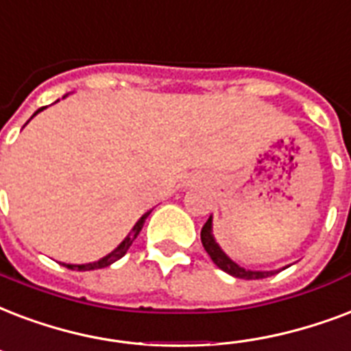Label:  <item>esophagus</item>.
Instances as JSON below:
<instances>
[{
    "mask_svg": "<svg viewBox=\"0 0 351 351\" xmlns=\"http://www.w3.org/2000/svg\"><path fill=\"white\" fill-rule=\"evenodd\" d=\"M199 178H193V180H191V184H199Z\"/></svg>",
    "mask_w": 351,
    "mask_h": 351,
    "instance_id": "obj_1",
    "label": "esophagus"
}]
</instances>
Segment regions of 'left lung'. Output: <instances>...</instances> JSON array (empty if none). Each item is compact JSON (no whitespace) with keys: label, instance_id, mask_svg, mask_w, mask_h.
I'll return each mask as SVG.
<instances>
[{"label":"left lung","instance_id":"obj_1","mask_svg":"<svg viewBox=\"0 0 351 351\" xmlns=\"http://www.w3.org/2000/svg\"><path fill=\"white\" fill-rule=\"evenodd\" d=\"M200 241H202V247L208 252V256L211 258V261L217 265L219 269L224 272H228L230 276L241 278V280H261V278L272 276L280 271H250V269H245L241 267L239 263H235L234 259H230L226 256L223 248L219 247L217 239L213 235V217L210 215V219L206 221V224L200 230Z\"/></svg>","mask_w":351,"mask_h":351}]
</instances>
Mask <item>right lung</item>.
<instances>
[{"instance_id": "add662e5", "label": "right lung", "mask_w": 351, "mask_h": 351, "mask_svg": "<svg viewBox=\"0 0 351 351\" xmlns=\"http://www.w3.org/2000/svg\"><path fill=\"white\" fill-rule=\"evenodd\" d=\"M64 97H68V93H66ZM44 108H45V106H44ZM44 108H38V110H36L33 114V117L36 116V114H40V112L44 110ZM33 117H31V119H33ZM27 123H29V121H27ZM27 123H25V125H27ZM149 213H151V211H147V213H143V215H141V217L138 219V223L134 224L132 230L128 232L127 237H125V239H123L121 243H119V245H117V247L114 248V250H112L110 254H106L104 258L97 259V261H93V263H82V265L62 263V265H64V267H68V269H77V271H95V269H104V267H108V265H112V263H114V261H117V259H121L123 256L127 254L128 248H130V245H132V243H134V239L138 237V234H140V232H141V228H143V223H145V219L149 217Z\"/></svg>"}]
</instances>
